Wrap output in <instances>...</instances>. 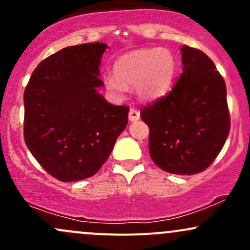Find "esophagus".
Instances as JSON below:
<instances>
[{"label": "esophagus", "instance_id": "esophagus-1", "mask_svg": "<svg viewBox=\"0 0 250 250\" xmlns=\"http://www.w3.org/2000/svg\"><path fill=\"white\" fill-rule=\"evenodd\" d=\"M129 121L134 122V121H137V120H140V111L137 110V109H134L131 108L130 110H129Z\"/></svg>", "mask_w": 250, "mask_h": 250}]
</instances>
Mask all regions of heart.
<instances>
[{
	"instance_id": "1",
	"label": "heart",
	"mask_w": 250,
	"mask_h": 250,
	"mask_svg": "<svg viewBox=\"0 0 250 250\" xmlns=\"http://www.w3.org/2000/svg\"><path fill=\"white\" fill-rule=\"evenodd\" d=\"M115 75H105L104 87L115 96H122L127 85L143 101H155L173 87L177 73V59L168 48H147L120 57L114 64Z\"/></svg>"
}]
</instances>
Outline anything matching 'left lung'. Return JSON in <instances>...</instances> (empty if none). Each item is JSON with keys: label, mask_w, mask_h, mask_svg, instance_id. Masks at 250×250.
<instances>
[{"label": "left lung", "mask_w": 250, "mask_h": 250, "mask_svg": "<svg viewBox=\"0 0 250 250\" xmlns=\"http://www.w3.org/2000/svg\"><path fill=\"white\" fill-rule=\"evenodd\" d=\"M182 74L167 96L142 108L157 167L194 175L213 163L230 128L225 80L203 51L181 47Z\"/></svg>", "instance_id": "8db88e82"}]
</instances>
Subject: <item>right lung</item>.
<instances>
[{
	"instance_id": "add662e5",
	"label": "right lung",
	"mask_w": 250,
	"mask_h": 250,
	"mask_svg": "<svg viewBox=\"0 0 250 250\" xmlns=\"http://www.w3.org/2000/svg\"><path fill=\"white\" fill-rule=\"evenodd\" d=\"M108 45L63 48L40 63L24 91V141L47 173L62 182L99 171L128 123V107L97 91Z\"/></svg>"
}]
</instances>
